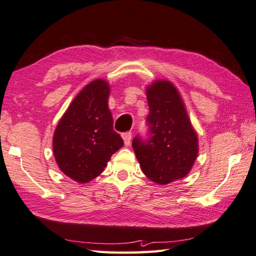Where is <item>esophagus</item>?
Masks as SVG:
<instances>
[{"label":"esophagus","instance_id":"obj_1","mask_svg":"<svg viewBox=\"0 0 256 256\" xmlns=\"http://www.w3.org/2000/svg\"><path fill=\"white\" fill-rule=\"evenodd\" d=\"M122 137L124 139V144H126V146H129L130 142H132V132H124V134H122Z\"/></svg>","mask_w":256,"mask_h":256}]
</instances>
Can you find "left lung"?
Instances as JSON below:
<instances>
[{
  "label": "left lung",
  "instance_id": "obj_1",
  "mask_svg": "<svg viewBox=\"0 0 256 256\" xmlns=\"http://www.w3.org/2000/svg\"><path fill=\"white\" fill-rule=\"evenodd\" d=\"M146 94L147 137H134L132 148L144 175L165 185L190 172L198 154V138L172 82L157 80Z\"/></svg>",
  "mask_w": 256,
  "mask_h": 256
}]
</instances>
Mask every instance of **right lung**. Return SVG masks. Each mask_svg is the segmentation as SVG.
Listing matches in <instances>:
<instances>
[{
  "label": "right lung",
  "mask_w": 256,
  "mask_h": 256,
  "mask_svg": "<svg viewBox=\"0 0 256 256\" xmlns=\"http://www.w3.org/2000/svg\"><path fill=\"white\" fill-rule=\"evenodd\" d=\"M108 82L97 79L76 94L53 134V154L61 172L86 184L99 176L124 146L108 108Z\"/></svg>",
  "instance_id": "right-lung-1"
}]
</instances>
